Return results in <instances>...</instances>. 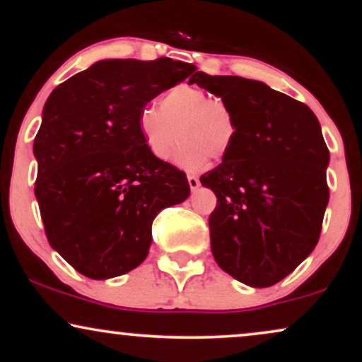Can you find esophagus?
Listing matches in <instances>:
<instances>
[{
    "instance_id": "esophagus-1",
    "label": "esophagus",
    "mask_w": 362,
    "mask_h": 362,
    "mask_svg": "<svg viewBox=\"0 0 362 362\" xmlns=\"http://www.w3.org/2000/svg\"><path fill=\"white\" fill-rule=\"evenodd\" d=\"M187 182H189V187L192 191H196L197 187L201 186V182H199V180H197L196 176H187Z\"/></svg>"
}]
</instances>
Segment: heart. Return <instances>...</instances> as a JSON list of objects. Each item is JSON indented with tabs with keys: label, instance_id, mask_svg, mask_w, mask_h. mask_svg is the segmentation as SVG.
<instances>
[{
	"label": "heart",
	"instance_id": "heart-1",
	"mask_svg": "<svg viewBox=\"0 0 362 362\" xmlns=\"http://www.w3.org/2000/svg\"><path fill=\"white\" fill-rule=\"evenodd\" d=\"M138 130L158 160H166L177 135L175 161L186 170H199L207 158L219 161L229 155L237 136V120L226 100L181 83L163 93L158 110L141 108Z\"/></svg>",
	"mask_w": 362,
	"mask_h": 362
}]
</instances>
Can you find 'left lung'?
I'll use <instances>...</instances> for the list:
<instances>
[{"label": "left lung", "mask_w": 362, "mask_h": 362, "mask_svg": "<svg viewBox=\"0 0 362 362\" xmlns=\"http://www.w3.org/2000/svg\"><path fill=\"white\" fill-rule=\"evenodd\" d=\"M189 83L226 100L237 120L229 155L201 176L217 196L212 255L242 284H279L313 252L328 206L329 151L318 118L259 81L196 72Z\"/></svg>", "instance_id": "8db88e82"}]
</instances>
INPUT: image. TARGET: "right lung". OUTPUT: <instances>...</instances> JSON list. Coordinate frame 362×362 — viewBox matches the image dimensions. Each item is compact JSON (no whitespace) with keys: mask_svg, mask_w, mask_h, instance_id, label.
<instances>
[{"mask_svg":"<svg viewBox=\"0 0 362 362\" xmlns=\"http://www.w3.org/2000/svg\"><path fill=\"white\" fill-rule=\"evenodd\" d=\"M194 71L170 57L105 59L49 95L34 192L49 244L78 274L107 280L136 269L158 212L189 196L185 173L148 151L138 115Z\"/></svg>","mask_w":362,"mask_h":362,"instance_id":"right-lung-1","label":"right lung"}]
</instances>
